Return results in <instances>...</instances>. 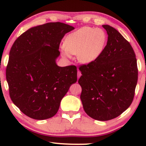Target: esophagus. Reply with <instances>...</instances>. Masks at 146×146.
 Here are the masks:
<instances>
[{
	"label": "esophagus",
	"mask_w": 146,
	"mask_h": 146,
	"mask_svg": "<svg viewBox=\"0 0 146 146\" xmlns=\"http://www.w3.org/2000/svg\"><path fill=\"white\" fill-rule=\"evenodd\" d=\"M81 76V73L80 72V71H78V72H77V76H78V78H80V76Z\"/></svg>",
	"instance_id": "1"
}]
</instances>
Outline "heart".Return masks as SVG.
Masks as SVG:
<instances>
[{
	"instance_id": "b5f03b06",
	"label": "heart",
	"mask_w": 146,
	"mask_h": 146,
	"mask_svg": "<svg viewBox=\"0 0 146 146\" xmlns=\"http://www.w3.org/2000/svg\"><path fill=\"white\" fill-rule=\"evenodd\" d=\"M106 34L102 29L90 26L82 27L66 37V46L62 48L64 56L71 58L78 55L80 62L89 64L95 60L104 49Z\"/></svg>"
}]
</instances>
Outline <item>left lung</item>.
Returning a JSON list of instances; mask_svg holds the SVG:
<instances>
[{
  "mask_svg": "<svg viewBox=\"0 0 146 146\" xmlns=\"http://www.w3.org/2000/svg\"><path fill=\"white\" fill-rule=\"evenodd\" d=\"M107 44L95 60L79 68L82 76L80 99L86 114L106 121L118 117L129 107L135 95L138 68L129 42L113 27L103 25Z\"/></svg>",
  "mask_w": 146,
  "mask_h": 146,
  "instance_id": "8db88e82",
  "label": "left lung"
}]
</instances>
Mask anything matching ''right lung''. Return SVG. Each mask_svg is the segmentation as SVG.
<instances>
[{"instance_id": "1", "label": "right lung", "mask_w": 146, "mask_h": 146, "mask_svg": "<svg viewBox=\"0 0 146 146\" xmlns=\"http://www.w3.org/2000/svg\"><path fill=\"white\" fill-rule=\"evenodd\" d=\"M74 29L59 22L46 23L29 29L12 46L6 68L9 96L28 117L45 120L55 115L77 80L76 66L56 64L62 39Z\"/></svg>"}]
</instances>
